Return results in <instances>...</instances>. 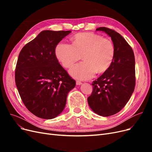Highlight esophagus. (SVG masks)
Instances as JSON below:
<instances>
[{
  "mask_svg": "<svg viewBox=\"0 0 152 152\" xmlns=\"http://www.w3.org/2000/svg\"><path fill=\"white\" fill-rule=\"evenodd\" d=\"M82 83V82H80V81H79V80H77L76 81V84L77 85H81Z\"/></svg>",
  "mask_w": 152,
  "mask_h": 152,
  "instance_id": "esophagus-1",
  "label": "esophagus"
}]
</instances>
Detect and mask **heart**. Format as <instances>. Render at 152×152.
Listing matches in <instances>:
<instances>
[{"instance_id": "b5f03b06", "label": "heart", "mask_w": 152, "mask_h": 152, "mask_svg": "<svg viewBox=\"0 0 152 152\" xmlns=\"http://www.w3.org/2000/svg\"><path fill=\"white\" fill-rule=\"evenodd\" d=\"M71 40L72 45L59 44L55 49V55L66 68L79 61L82 56L84 61L70 70L72 77L87 80L96 72L103 73L108 70L115 56V47L111 39L91 32H83L73 36Z\"/></svg>"}]
</instances>
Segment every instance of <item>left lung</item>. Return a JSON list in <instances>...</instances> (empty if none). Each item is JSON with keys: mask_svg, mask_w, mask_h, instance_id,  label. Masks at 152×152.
Here are the masks:
<instances>
[{"mask_svg": "<svg viewBox=\"0 0 152 152\" xmlns=\"http://www.w3.org/2000/svg\"><path fill=\"white\" fill-rule=\"evenodd\" d=\"M96 30L104 31L111 37L115 56L108 70L93 81V92L87 102L96 113L108 117L120 112L134 92L135 58L132 49L121 34L107 27Z\"/></svg>", "mask_w": 152, "mask_h": 152, "instance_id": "obj_1", "label": "left lung"}]
</instances>
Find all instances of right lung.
<instances>
[{
  "instance_id": "1",
  "label": "right lung",
  "mask_w": 152,
  "mask_h": 152,
  "mask_svg": "<svg viewBox=\"0 0 152 152\" xmlns=\"http://www.w3.org/2000/svg\"><path fill=\"white\" fill-rule=\"evenodd\" d=\"M71 31L44 30L22 48L15 82L26 108L41 118L57 117L65 108L67 94L76 82L58 62L55 49Z\"/></svg>"
}]
</instances>
